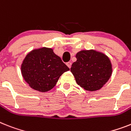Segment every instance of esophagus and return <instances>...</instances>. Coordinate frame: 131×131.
<instances>
[{
	"label": "esophagus",
	"instance_id": "34e87169",
	"mask_svg": "<svg viewBox=\"0 0 131 131\" xmlns=\"http://www.w3.org/2000/svg\"><path fill=\"white\" fill-rule=\"evenodd\" d=\"M67 65L68 66V67L69 68H71V65H72V63H71V62H67Z\"/></svg>",
	"mask_w": 131,
	"mask_h": 131
}]
</instances>
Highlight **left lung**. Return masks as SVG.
Listing matches in <instances>:
<instances>
[{
	"instance_id": "1",
	"label": "left lung",
	"mask_w": 131,
	"mask_h": 131,
	"mask_svg": "<svg viewBox=\"0 0 131 131\" xmlns=\"http://www.w3.org/2000/svg\"><path fill=\"white\" fill-rule=\"evenodd\" d=\"M71 71L79 85L89 91L99 90L112 74L110 59L96 50H81L76 54Z\"/></svg>"
}]
</instances>
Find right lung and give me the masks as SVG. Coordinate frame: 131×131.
Listing matches in <instances>:
<instances>
[{
    "mask_svg": "<svg viewBox=\"0 0 131 131\" xmlns=\"http://www.w3.org/2000/svg\"><path fill=\"white\" fill-rule=\"evenodd\" d=\"M69 70L52 49L45 47L32 50L21 65L25 81L32 89L40 92L52 89L60 76Z\"/></svg>",
    "mask_w": 131,
    "mask_h": 131,
    "instance_id": "1",
    "label": "right lung"
}]
</instances>
